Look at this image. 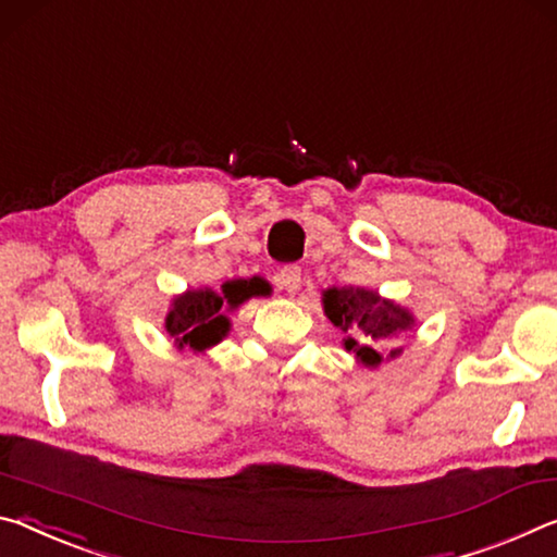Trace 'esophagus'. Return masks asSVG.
Returning a JSON list of instances; mask_svg holds the SVG:
<instances>
[{
  "label": "esophagus",
  "instance_id": "1",
  "mask_svg": "<svg viewBox=\"0 0 557 557\" xmlns=\"http://www.w3.org/2000/svg\"><path fill=\"white\" fill-rule=\"evenodd\" d=\"M276 284H278V288H284L288 296L298 294V288H300V269L298 267H284V269L278 271Z\"/></svg>",
  "mask_w": 557,
  "mask_h": 557
}]
</instances>
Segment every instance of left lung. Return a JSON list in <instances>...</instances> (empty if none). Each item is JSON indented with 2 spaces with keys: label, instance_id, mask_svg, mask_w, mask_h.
<instances>
[{
  "label": "left lung",
  "instance_id": "obj_1",
  "mask_svg": "<svg viewBox=\"0 0 557 557\" xmlns=\"http://www.w3.org/2000/svg\"><path fill=\"white\" fill-rule=\"evenodd\" d=\"M321 300L325 318L343 333V348L368 370L399 358L403 348L387 345L417 325L409 308L382 298L372 288L331 286Z\"/></svg>",
  "mask_w": 557,
  "mask_h": 557
}]
</instances>
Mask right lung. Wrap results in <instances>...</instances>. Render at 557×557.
I'll use <instances>...</instances> for the list:
<instances>
[{"label": "right lung", "mask_w": 557, "mask_h": 557, "mask_svg": "<svg viewBox=\"0 0 557 557\" xmlns=\"http://www.w3.org/2000/svg\"><path fill=\"white\" fill-rule=\"evenodd\" d=\"M263 278H232L222 288H187L170 300L165 331L177 350L205 352L222 343L232 331L230 313L253 296H269Z\"/></svg>", "instance_id": "right-lung-1"}]
</instances>
